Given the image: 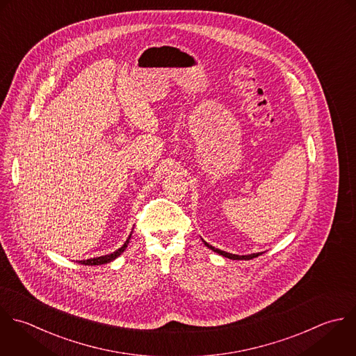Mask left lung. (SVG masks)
Listing matches in <instances>:
<instances>
[{
  "instance_id": "8db88e82",
  "label": "left lung",
  "mask_w": 356,
  "mask_h": 356,
  "mask_svg": "<svg viewBox=\"0 0 356 356\" xmlns=\"http://www.w3.org/2000/svg\"><path fill=\"white\" fill-rule=\"evenodd\" d=\"M204 244H205L208 248H211L213 252H216V254H219V255H223L225 258H229V259H233V261H243V259L248 261V259H252V258H257V257L262 255V252H258V254H251V255H234V254H229V252H226V251L218 250V248H215V247L209 245L207 241H204Z\"/></svg>"
}]
</instances>
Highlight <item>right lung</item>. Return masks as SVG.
Returning <instances> with one entry per match:
<instances>
[{
    "label": "right lung",
    "mask_w": 356,
    "mask_h": 356,
    "mask_svg": "<svg viewBox=\"0 0 356 356\" xmlns=\"http://www.w3.org/2000/svg\"><path fill=\"white\" fill-rule=\"evenodd\" d=\"M130 237H131V234L127 237V240L124 241V244L119 248V250H116L115 252H112V254H108V255H104V257H97V258H90V259H87V261H79V264H81V265H87V266H98V265H104V264H109V262H112L113 259H116L126 248H127V244H129V241H130Z\"/></svg>",
    "instance_id": "add662e5"
}]
</instances>
